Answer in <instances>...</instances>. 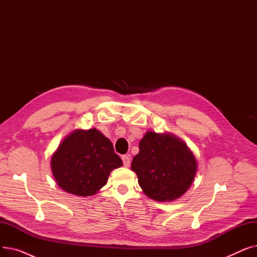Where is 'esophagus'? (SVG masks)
I'll return each mask as SVG.
<instances>
[{"mask_svg": "<svg viewBox=\"0 0 257 257\" xmlns=\"http://www.w3.org/2000/svg\"><path fill=\"white\" fill-rule=\"evenodd\" d=\"M121 160H123V164H124L125 167H129V165H130V158H129V156L123 155V156H121Z\"/></svg>", "mask_w": 257, "mask_h": 257, "instance_id": "1", "label": "esophagus"}]
</instances>
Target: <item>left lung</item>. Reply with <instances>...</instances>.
<instances>
[{"label": "left lung", "mask_w": 257, "mask_h": 257, "mask_svg": "<svg viewBox=\"0 0 257 257\" xmlns=\"http://www.w3.org/2000/svg\"><path fill=\"white\" fill-rule=\"evenodd\" d=\"M131 170L144 193L156 201H173L192 185L197 161L184 143L171 134L147 132Z\"/></svg>", "instance_id": "obj_1"}]
</instances>
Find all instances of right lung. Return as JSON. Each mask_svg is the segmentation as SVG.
<instances>
[{"instance_id": "right-lung-1", "label": "right lung", "mask_w": 257, "mask_h": 257, "mask_svg": "<svg viewBox=\"0 0 257 257\" xmlns=\"http://www.w3.org/2000/svg\"><path fill=\"white\" fill-rule=\"evenodd\" d=\"M121 165L111 142L94 128L71 133L51 160L57 184L63 191L81 197L96 194L107 183L110 172Z\"/></svg>"}]
</instances>
